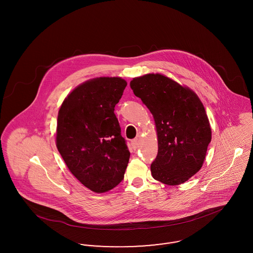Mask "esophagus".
<instances>
[{"label":"esophagus","instance_id":"obj_1","mask_svg":"<svg viewBox=\"0 0 253 253\" xmlns=\"http://www.w3.org/2000/svg\"><path fill=\"white\" fill-rule=\"evenodd\" d=\"M138 143H139V140L137 138H134L131 141V144H132V148L135 150L137 147H138Z\"/></svg>","mask_w":253,"mask_h":253}]
</instances>
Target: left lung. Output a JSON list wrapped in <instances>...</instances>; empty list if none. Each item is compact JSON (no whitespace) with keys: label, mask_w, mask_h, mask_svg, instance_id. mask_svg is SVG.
I'll list each match as a JSON object with an SVG mask.
<instances>
[{"label":"left lung","mask_w":253,"mask_h":253,"mask_svg":"<svg viewBox=\"0 0 253 253\" xmlns=\"http://www.w3.org/2000/svg\"><path fill=\"white\" fill-rule=\"evenodd\" d=\"M130 85L156 123L158 153L151 164L153 177L169 186L189 180L202 168L211 140L202 101L192 89L162 74L133 78Z\"/></svg>","instance_id":"left-lung-1"}]
</instances>
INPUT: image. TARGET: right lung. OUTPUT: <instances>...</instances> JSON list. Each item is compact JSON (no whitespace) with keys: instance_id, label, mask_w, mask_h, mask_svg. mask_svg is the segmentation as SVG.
Returning a JSON list of instances; mask_svg holds the SVG:
<instances>
[{"instance_id":"right-lung-1","label":"right lung","mask_w":253,"mask_h":253,"mask_svg":"<svg viewBox=\"0 0 253 253\" xmlns=\"http://www.w3.org/2000/svg\"><path fill=\"white\" fill-rule=\"evenodd\" d=\"M127 82L99 77L77 86L58 114L56 145L73 175L96 193H106L124 177L130 152L114 113Z\"/></svg>"}]
</instances>
